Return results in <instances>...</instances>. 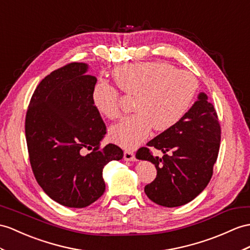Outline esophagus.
<instances>
[{
	"mask_svg": "<svg viewBox=\"0 0 250 250\" xmlns=\"http://www.w3.org/2000/svg\"><path fill=\"white\" fill-rule=\"evenodd\" d=\"M124 159L126 161H136V156L130 150H125L124 151Z\"/></svg>",
	"mask_w": 250,
	"mask_h": 250,
	"instance_id": "esophagus-1",
	"label": "esophagus"
}]
</instances>
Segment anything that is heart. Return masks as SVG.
<instances>
[{
    "label": "heart",
    "mask_w": 250,
    "mask_h": 250,
    "mask_svg": "<svg viewBox=\"0 0 250 250\" xmlns=\"http://www.w3.org/2000/svg\"><path fill=\"white\" fill-rule=\"evenodd\" d=\"M112 76L119 89L136 96L137 111L121 120L109 131L111 141L124 148H133L158 131L172 128L185 117L195 99L197 81L192 73L177 70L167 62H149L115 68ZM94 108L108 119L118 118L120 92L112 84L99 81L92 89Z\"/></svg>",
    "instance_id": "obj_1"
}]
</instances>
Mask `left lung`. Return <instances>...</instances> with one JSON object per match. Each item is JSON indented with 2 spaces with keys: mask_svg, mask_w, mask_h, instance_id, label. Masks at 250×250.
<instances>
[{
  "mask_svg": "<svg viewBox=\"0 0 250 250\" xmlns=\"http://www.w3.org/2000/svg\"><path fill=\"white\" fill-rule=\"evenodd\" d=\"M220 143L217 113L207 95L200 93L178 124L147 143L148 147L163 151L162 158L155 157L148 147L137 151L138 159L150 161L157 169L155 180L144 188L146 195L151 202L167 208L190 203L209 184Z\"/></svg>",
  "mask_w": 250,
  "mask_h": 250,
  "instance_id": "obj_1",
  "label": "left lung"
}]
</instances>
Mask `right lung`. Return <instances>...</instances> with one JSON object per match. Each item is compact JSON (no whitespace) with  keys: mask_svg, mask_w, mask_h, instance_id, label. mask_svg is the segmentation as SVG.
Wrapping results in <instances>:
<instances>
[{"mask_svg":"<svg viewBox=\"0 0 250 250\" xmlns=\"http://www.w3.org/2000/svg\"><path fill=\"white\" fill-rule=\"evenodd\" d=\"M88 65L71 62L45 76L34 91L25 137L35 178L48 196L70 208H84L105 192L103 168L121 160L114 144L102 147L106 125L91 101L96 77ZM83 148L92 149L86 156Z\"/></svg>","mask_w":250,"mask_h":250,"instance_id":"right-lung-1","label":"right lung"}]
</instances>
